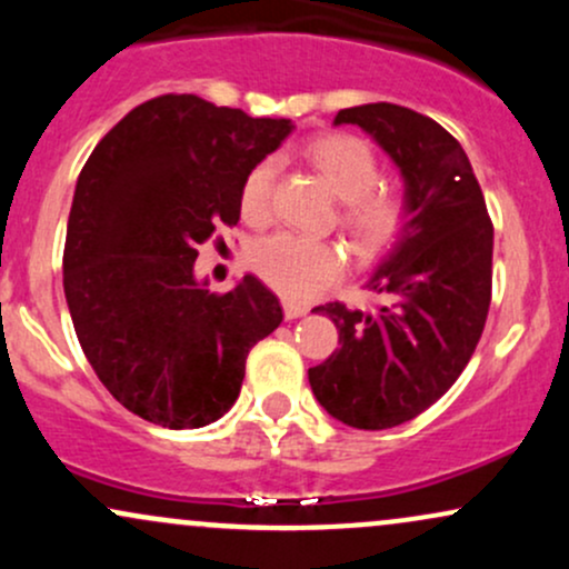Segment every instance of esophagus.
<instances>
[{"label":"esophagus","mask_w":569,"mask_h":569,"mask_svg":"<svg viewBox=\"0 0 569 569\" xmlns=\"http://www.w3.org/2000/svg\"><path fill=\"white\" fill-rule=\"evenodd\" d=\"M283 316H286V321H293V318H302V316H307V307L291 302V299H283Z\"/></svg>","instance_id":"1"}]
</instances>
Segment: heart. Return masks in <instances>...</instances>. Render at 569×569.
Wrapping results in <instances>:
<instances>
[{
	"label": "heart",
	"mask_w": 569,
	"mask_h": 569,
	"mask_svg": "<svg viewBox=\"0 0 569 569\" xmlns=\"http://www.w3.org/2000/svg\"><path fill=\"white\" fill-rule=\"evenodd\" d=\"M305 158L323 176L331 192L342 200V224L358 251L375 253L393 243L407 224V202L398 192L377 189L380 160L358 136L331 133L310 141ZM278 160L267 158L248 171L240 187V213L251 224H264L272 211ZM253 270L272 289L291 299H310L342 276V253L326 240L278 232L253 246Z\"/></svg>",
	"instance_id": "b5f03b06"
}]
</instances>
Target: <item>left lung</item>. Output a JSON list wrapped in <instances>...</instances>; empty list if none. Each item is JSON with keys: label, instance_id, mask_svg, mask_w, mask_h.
<instances>
[{"label": "left lung", "instance_id": "8db88e82", "mask_svg": "<svg viewBox=\"0 0 569 569\" xmlns=\"http://www.w3.org/2000/svg\"><path fill=\"white\" fill-rule=\"evenodd\" d=\"M403 179L407 224L367 286L375 312L316 307L339 331V350L307 371L312 393L350 428L411 420L452 388L485 331L492 297V221L468 154L439 122L396 103L342 109Z\"/></svg>", "mask_w": 569, "mask_h": 569}]
</instances>
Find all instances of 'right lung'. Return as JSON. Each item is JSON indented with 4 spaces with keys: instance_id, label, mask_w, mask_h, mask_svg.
<instances>
[{
    "instance_id": "1",
    "label": "right lung",
    "mask_w": 569,
    "mask_h": 569,
    "mask_svg": "<svg viewBox=\"0 0 569 569\" xmlns=\"http://www.w3.org/2000/svg\"><path fill=\"white\" fill-rule=\"evenodd\" d=\"M291 120L198 96H160L98 141L71 200L63 291L84 358L122 407L162 428H202L232 407L248 350L283 321L243 276L211 293L198 246L240 219L248 171Z\"/></svg>"
}]
</instances>
